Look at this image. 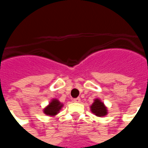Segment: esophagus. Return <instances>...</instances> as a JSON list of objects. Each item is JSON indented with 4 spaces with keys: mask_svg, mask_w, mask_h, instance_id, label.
Wrapping results in <instances>:
<instances>
[{
    "mask_svg": "<svg viewBox=\"0 0 148 148\" xmlns=\"http://www.w3.org/2000/svg\"><path fill=\"white\" fill-rule=\"evenodd\" d=\"M74 102H76V103L81 102V98H80V97H77V98L74 99Z\"/></svg>",
    "mask_w": 148,
    "mask_h": 148,
    "instance_id": "34e87169",
    "label": "esophagus"
}]
</instances>
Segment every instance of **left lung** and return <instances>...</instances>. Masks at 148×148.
Segmentation results:
<instances>
[{
    "instance_id": "left-lung-1",
    "label": "left lung",
    "mask_w": 148,
    "mask_h": 148,
    "mask_svg": "<svg viewBox=\"0 0 148 148\" xmlns=\"http://www.w3.org/2000/svg\"><path fill=\"white\" fill-rule=\"evenodd\" d=\"M90 111L98 117H104L108 115V108L100 98H95L90 107Z\"/></svg>"
}]
</instances>
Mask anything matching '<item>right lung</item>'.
Wrapping results in <instances>:
<instances>
[{
	"label": "right lung",
	"instance_id": "add662e5",
	"mask_svg": "<svg viewBox=\"0 0 148 148\" xmlns=\"http://www.w3.org/2000/svg\"><path fill=\"white\" fill-rule=\"evenodd\" d=\"M63 106H64L63 103L60 102L59 100L57 98H53L50 101L48 105L45 106V108H43L42 112L47 116L53 117L59 113V112L61 111Z\"/></svg>",
	"mask_w": 148,
	"mask_h": 148
}]
</instances>
